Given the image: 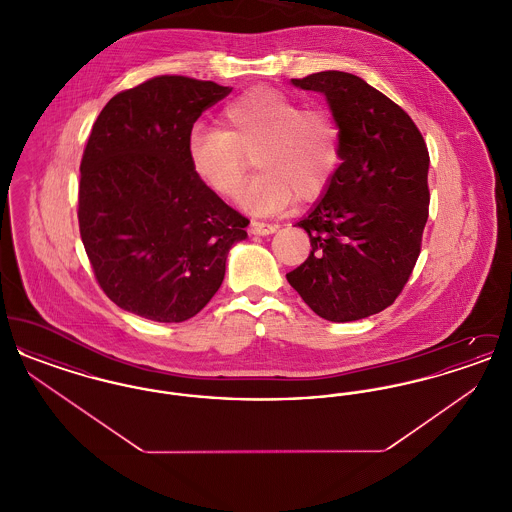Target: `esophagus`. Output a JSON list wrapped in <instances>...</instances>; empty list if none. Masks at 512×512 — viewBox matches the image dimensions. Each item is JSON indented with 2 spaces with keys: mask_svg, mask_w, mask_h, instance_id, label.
<instances>
[{
  "mask_svg": "<svg viewBox=\"0 0 512 512\" xmlns=\"http://www.w3.org/2000/svg\"><path fill=\"white\" fill-rule=\"evenodd\" d=\"M278 230V224H268L263 220H253L249 224V234H257V236H268V234H274Z\"/></svg>",
  "mask_w": 512,
  "mask_h": 512,
  "instance_id": "esophagus-1",
  "label": "esophagus"
}]
</instances>
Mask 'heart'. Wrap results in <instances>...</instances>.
<instances>
[{
    "label": "heart",
    "instance_id": "heart-1",
    "mask_svg": "<svg viewBox=\"0 0 512 512\" xmlns=\"http://www.w3.org/2000/svg\"><path fill=\"white\" fill-rule=\"evenodd\" d=\"M222 126L195 122L188 157L213 192H240L249 157L259 174L247 184L242 205L255 215H276L295 197L311 201L326 192L341 163V126L328 107H303L276 88H251L228 101Z\"/></svg>",
    "mask_w": 512,
    "mask_h": 512
}]
</instances>
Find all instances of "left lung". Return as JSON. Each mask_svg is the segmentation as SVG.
<instances>
[{
	"instance_id": "obj_1",
	"label": "left lung",
	"mask_w": 512,
	"mask_h": 512,
	"mask_svg": "<svg viewBox=\"0 0 512 512\" xmlns=\"http://www.w3.org/2000/svg\"><path fill=\"white\" fill-rule=\"evenodd\" d=\"M292 84L328 99L341 126V165L295 224L309 234L311 253L286 278L318 317L376 315L403 292L420 255L428 147L413 119L355 74L324 71Z\"/></svg>"
}]
</instances>
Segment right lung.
Wrapping results in <instances>:
<instances>
[{
  "instance_id": "add662e5",
  "label": "right lung",
  "mask_w": 512,
  "mask_h": 512,
  "mask_svg": "<svg viewBox=\"0 0 512 512\" xmlns=\"http://www.w3.org/2000/svg\"><path fill=\"white\" fill-rule=\"evenodd\" d=\"M232 92L211 80L153 76L101 109L80 161V238L105 295L155 322L197 315L224 280L249 220L195 174L188 134Z\"/></svg>"
}]
</instances>
